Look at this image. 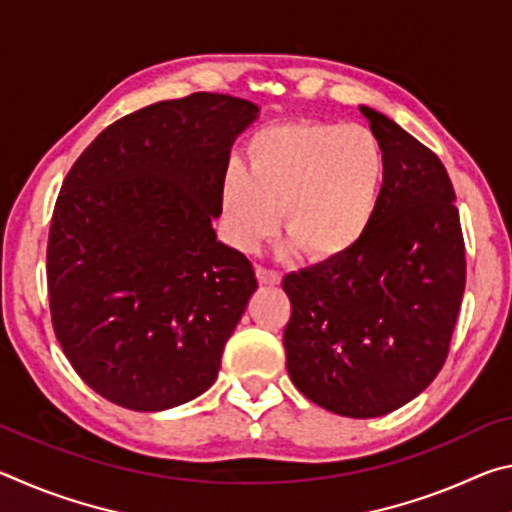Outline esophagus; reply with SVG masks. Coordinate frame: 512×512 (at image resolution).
I'll return each mask as SVG.
<instances>
[{
    "label": "esophagus",
    "instance_id": "obj_1",
    "mask_svg": "<svg viewBox=\"0 0 512 512\" xmlns=\"http://www.w3.org/2000/svg\"><path fill=\"white\" fill-rule=\"evenodd\" d=\"M257 280L262 284H280L282 275L273 271V268H266V266H257Z\"/></svg>",
    "mask_w": 512,
    "mask_h": 512
}]
</instances>
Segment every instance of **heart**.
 Listing matches in <instances>:
<instances>
[{"mask_svg":"<svg viewBox=\"0 0 512 512\" xmlns=\"http://www.w3.org/2000/svg\"><path fill=\"white\" fill-rule=\"evenodd\" d=\"M386 180V151L363 126L280 124L248 146L246 173L223 183L221 212L232 244L253 250L280 223L287 246L311 259L348 253L366 235Z\"/></svg>","mask_w":512,"mask_h":512,"instance_id":"b5f03b06","label":"heart"}]
</instances>
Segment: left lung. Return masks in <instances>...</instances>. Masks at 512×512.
I'll return each mask as SVG.
<instances>
[{
    "label": "left lung",
    "mask_w": 512,
    "mask_h": 512,
    "mask_svg": "<svg viewBox=\"0 0 512 512\" xmlns=\"http://www.w3.org/2000/svg\"><path fill=\"white\" fill-rule=\"evenodd\" d=\"M361 112L386 151L370 228L348 253L282 282L289 377L345 418L391 413L436 379L465 291V241L443 162L393 119Z\"/></svg>",
    "instance_id": "8db88e82"
}]
</instances>
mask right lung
<instances>
[{
  "mask_svg": "<svg viewBox=\"0 0 512 512\" xmlns=\"http://www.w3.org/2000/svg\"><path fill=\"white\" fill-rule=\"evenodd\" d=\"M259 108L194 92L117 119L63 180L47 244L49 309L94 393L164 411L210 388L257 289L216 241L230 146Z\"/></svg>",
  "mask_w": 512,
  "mask_h": 512,
  "instance_id": "add662e5",
  "label": "right lung"
}]
</instances>
